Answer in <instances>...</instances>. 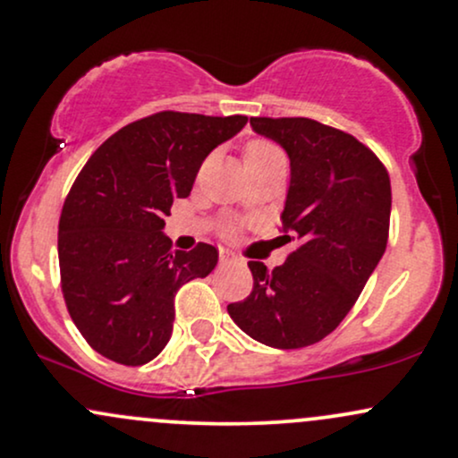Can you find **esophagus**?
<instances>
[{
	"instance_id": "1",
	"label": "esophagus",
	"mask_w": 458,
	"mask_h": 458,
	"mask_svg": "<svg viewBox=\"0 0 458 458\" xmlns=\"http://www.w3.org/2000/svg\"><path fill=\"white\" fill-rule=\"evenodd\" d=\"M219 262H222V265H230V262H236V256L228 250H219Z\"/></svg>"
}]
</instances>
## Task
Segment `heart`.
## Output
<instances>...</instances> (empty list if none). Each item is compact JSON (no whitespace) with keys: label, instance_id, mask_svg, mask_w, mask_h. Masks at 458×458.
<instances>
[{"label":"heart","instance_id":"obj_1","mask_svg":"<svg viewBox=\"0 0 458 458\" xmlns=\"http://www.w3.org/2000/svg\"><path fill=\"white\" fill-rule=\"evenodd\" d=\"M276 157H282L280 148L276 144H271L269 140H250L243 148V163H260V161H269L276 159Z\"/></svg>","mask_w":458,"mask_h":458}]
</instances>
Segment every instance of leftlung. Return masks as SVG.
Returning a JSON list of instances; mask_svg holds the SVG:
<instances>
[{"label":"left lung","instance_id":"8db88e82","mask_svg":"<svg viewBox=\"0 0 458 458\" xmlns=\"http://www.w3.org/2000/svg\"><path fill=\"white\" fill-rule=\"evenodd\" d=\"M291 159L282 213L297 250L267 269L250 260L254 288L230 318L276 349L310 346L343 323L379 265L390 234V174L368 146L312 118H251Z\"/></svg>","mask_w":458,"mask_h":458}]
</instances>
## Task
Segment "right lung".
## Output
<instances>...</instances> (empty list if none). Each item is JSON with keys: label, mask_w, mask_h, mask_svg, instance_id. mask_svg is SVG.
<instances>
[{"label": "right lung", "mask_w": 458, "mask_h": 458, "mask_svg": "<svg viewBox=\"0 0 458 458\" xmlns=\"http://www.w3.org/2000/svg\"><path fill=\"white\" fill-rule=\"evenodd\" d=\"M247 115L159 112L105 140L64 199L57 228L68 314L97 353L123 366L148 364L174 325L178 288L207 277L217 250L172 251L161 233L176 198H187L213 148Z\"/></svg>", "instance_id": "add662e5"}]
</instances>
